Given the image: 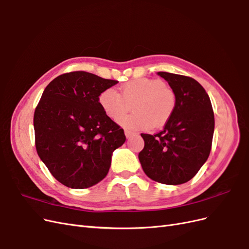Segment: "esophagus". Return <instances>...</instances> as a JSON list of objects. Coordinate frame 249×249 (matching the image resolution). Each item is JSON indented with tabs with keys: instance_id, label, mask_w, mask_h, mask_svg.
Instances as JSON below:
<instances>
[{
	"instance_id": "1",
	"label": "esophagus",
	"mask_w": 249,
	"mask_h": 249,
	"mask_svg": "<svg viewBox=\"0 0 249 249\" xmlns=\"http://www.w3.org/2000/svg\"><path fill=\"white\" fill-rule=\"evenodd\" d=\"M136 133L133 132V131H130V130H124V135L126 138H130L131 136H133V135H135Z\"/></svg>"
}]
</instances>
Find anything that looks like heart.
I'll return each instance as SVG.
<instances>
[{"mask_svg": "<svg viewBox=\"0 0 249 249\" xmlns=\"http://www.w3.org/2000/svg\"><path fill=\"white\" fill-rule=\"evenodd\" d=\"M133 102L134 113L123 117ZM99 104L108 117L114 120L121 117L117 120L120 125L146 131L168 122L176 107V95L161 80L139 78L126 82L120 93L113 88L103 90Z\"/></svg>", "mask_w": 249, "mask_h": 249, "instance_id": "heart-1", "label": "heart"}]
</instances>
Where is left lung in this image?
Masks as SVG:
<instances>
[{"instance_id":"8db88e82","label":"left lung","mask_w":249,"mask_h":249,"mask_svg":"<svg viewBox=\"0 0 249 249\" xmlns=\"http://www.w3.org/2000/svg\"><path fill=\"white\" fill-rule=\"evenodd\" d=\"M158 74L168 82L176 107L160 133L141 134L144 148L138 158L149 178L180 185L190 180L208 160L215 126L213 108L197 81L165 71Z\"/></svg>"}]
</instances>
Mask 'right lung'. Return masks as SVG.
<instances>
[{
    "label": "right lung",
    "mask_w": 249,
    "mask_h": 249,
    "mask_svg": "<svg viewBox=\"0 0 249 249\" xmlns=\"http://www.w3.org/2000/svg\"><path fill=\"white\" fill-rule=\"evenodd\" d=\"M118 81L86 71L53 80L34 113L35 145L41 161L58 182L72 189L97 184L122 146L124 130L105 114L99 95Z\"/></svg>",
    "instance_id": "right-lung-1"
}]
</instances>
